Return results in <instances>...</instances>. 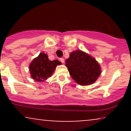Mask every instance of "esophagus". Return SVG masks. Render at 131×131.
Returning a JSON list of instances; mask_svg holds the SVG:
<instances>
[{
    "label": "esophagus",
    "mask_w": 131,
    "mask_h": 131,
    "mask_svg": "<svg viewBox=\"0 0 131 131\" xmlns=\"http://www.w3.org/2000/svg\"><path fill=\"white\" fill-rule=\"evenodd\" d=\"M60 61L62 63H64V58H60Z\"/></svg>",
    "instance_id": "obj_1"
}]
</instances>
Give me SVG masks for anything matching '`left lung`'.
Wrapping results in <instances>:
<instances>
[{"instance_id": "obj_1", "label": "left lung", "mask_w": 131, "mask_h": 131, "mask_svg": "<svg viewBox=\"0 0 131 131\" xmlns=\"http://www.w3.org/2000/svg\"><path fill=\"white\" fill-rule=\"evenodd\" d=\"M65 63L71 78L81 85L93 84L101 73L97 61L81 50L71 53Z\"/></svg>"}]
</instances>
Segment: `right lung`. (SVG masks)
I'll use <instances>...</instances> for the list:
<instances>
[{
  "mask_svg": "<svg viewBox=\"0 0 131 131\" xmlns=\"http://www.w3.org/2000/svg\"><path fill=\"white\" fill-rule=\"evenodd\" d=\"M60 64L61 63L58 60L50 61L47 54L40 53L37 58L33 60L29 65L31 77L38 82L46 80L53 73L57 65Z\"/></svg>",
  "mask_w": 131,
  "mask_h": 131,
  "instance_id": "1",
  "label": "right lung"
}]
</instances>
